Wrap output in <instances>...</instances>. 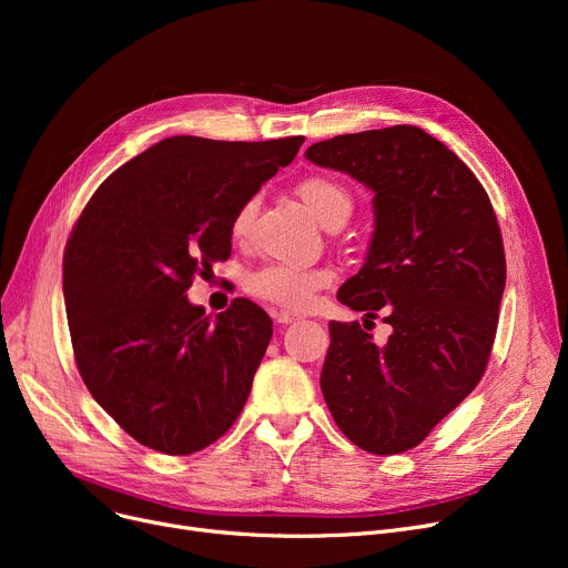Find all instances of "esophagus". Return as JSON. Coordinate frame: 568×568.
<instances>
[{"label":"esophagus","mask_w":568,"mask_h":568,"mask_svg":"<svg viewBox=\"0 0 568 568\" xmlns=\"http://www.w3.org/2000/svg\"><path fill=\"white\" fill-rule=\"evenodd\" d=\"M274 317L278 324H292V322H300L304 315L294 313V311H278V313H274Z\"/></svg>","instance_id":"esophagus-1"}]
</instances>
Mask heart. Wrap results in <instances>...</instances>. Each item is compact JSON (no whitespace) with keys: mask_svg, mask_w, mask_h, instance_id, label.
Returning <instances> with one entry per match:
<instances>
[{"mask_svg":"<svg viewBox=\"0 0 568 568\" xmlns=\"http://www.w3.org/2000/svg\"><path fill=\"white\" fill-rule=\"evenodd\" d=\"M296 195L311 209L313 216L326 227H341L354 212V195L338 179L326 174H308L296 184ZM257 202L246 200L230 221V236L234 244H246ZM334 281L332 268H306L292 264H266L246 278V290L262 302L281 308H308L315 294Z\"/></svg>","mask_w":568,"mask_h":568,"instance_id":"obj_1","label":"heart"}]
</instances>
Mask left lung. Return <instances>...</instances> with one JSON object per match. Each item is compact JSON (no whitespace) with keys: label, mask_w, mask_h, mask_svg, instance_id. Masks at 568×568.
Returning a JSON list of instances; mask_svg holds the SVG:
<instances>
[{"label":"left lung","mask_w":568,"mask_h":568,"mask_svg":"<svg viewBox=\"0 0 568 568\" xmlns=\"http://www.w3.org/2000/svg\"><path fill=\"white\" fill-rule=\"evenodd\" d=\"M375 197V234L338 302L368 320L329 322L320 386L349 442L377 456L414 449L486 373L506 257L495 209L474 172L419 126L336 135L306 149ZM393 326L377 348L365 324Z\"/></svg>","instance_id":"1"}]
</instances>
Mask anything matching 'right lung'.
Listing matches in <instances>:
<instances>
[{"instance_id": "obj_1", "label": "right lung", "mask_w": 568, "mask_h": 568, "mask_svg": "<svg viewBox=\"0 0 568 568\" xmlns=\"http://www.w3.org/2000/svg\"><path fill=\"white\" fill-rule=\"evenodd\" d=\"M302 144L174 135L114 170L82 209L64 251L75 366L149 449L202 452L242 414L272 320L244 296L212 320L186 290L230 257L234 212Z\"/></svg>"}]
</instances>
